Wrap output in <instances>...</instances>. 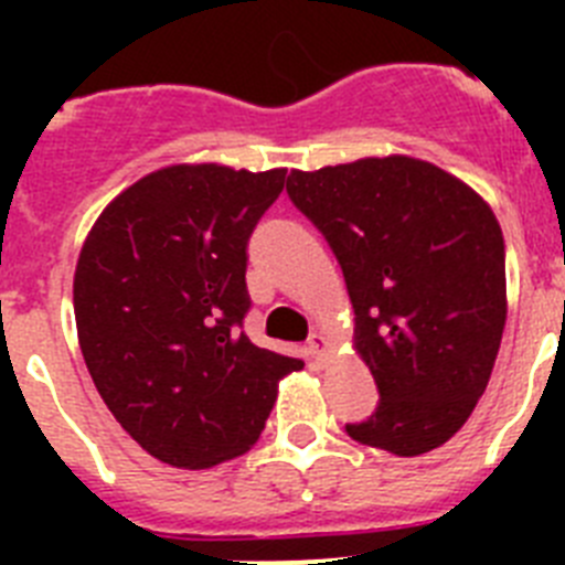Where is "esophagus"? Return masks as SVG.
Returning a JSON list of instances; mask_svg holds the SVG:
<instances>
[{"label":"esophagus","instance_id":"esophagus-1","mask_svg":"<svg viewBox=\"0 0 565 565\" xmlns=\"http://www.w3.org/2000/svg\"><path fill=\"white\" fill-rule=\"evenodd\" d=\"M308 353L313 359H322L326 353H331V339L326 333H311V339H308Z\"/></svg>","mask_w":565,"mask_h":565}]
</instances>
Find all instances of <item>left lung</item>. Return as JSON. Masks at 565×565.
<instances>
[{
	"mask_svg": "<svg viewBox=\"0 0 565 565\" xmlns=\"http://www.w3.org/2000/svg\"><path fill=\"white\" fill-rule=\"evenodd\" d=\"M286 189L337 254L356 313L353 351L382 396L348 436L398 458L447 444L487 391L507 326L495 212L411 154L291 169Z\"/></svg>",
	"mask_w": 565,
	"mask_h": 565,
	"instance_id": "1",
	"label": "left lung"
}]
</instances>
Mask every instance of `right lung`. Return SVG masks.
<instances>
[{"mask_svg": "<svg viewBox=\"0 0 565 565\" xmlns=\"http://www.w3.org/2000/svg\"><path fill=\"white\" fill-rule=\"evenodd\" d=\"M282 183L286 169L172 163L115 194L84 239L78 348L115 422L169 467L252 450L302 367L239 331L248 234Z\"/></svg>", "mask_w": 565, "mask_h": 565, "instance_id": "obj_1", "label": "right lung"}]
</instances>
